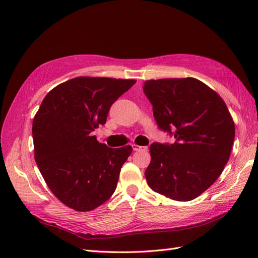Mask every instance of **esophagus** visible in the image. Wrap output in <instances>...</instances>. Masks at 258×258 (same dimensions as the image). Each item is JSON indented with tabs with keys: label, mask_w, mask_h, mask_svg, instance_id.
<instances>
[{
	"label": "esophagus",
	"mask_w": 258,
	"mask_h": 258,
	"mask_svg": "<svg viewBox=\"0 0 258 258\" xmlns=\"http://www.w3.org/2000/svg\"><path fill=\"white\" fill-rule=\"evenodd\" d=\"M131 146L134 151H147V146H140L138 144H132Z\"/></svg>",
	"instance_id": "esophagus-1"
}]
</instances>
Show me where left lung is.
<instances>
[{
	"instance_id": "left-lung-1",
	"label": "left lung",
	"mask_w": 258,
	"mask_h": 258,
	"mask_svg": "<svg viewBox=\"0 0 258 258\" xmlns=\"http://www.w3.org/2000/svg\"><path fill=\"white\" fill-rule=\"evenodd\" d=\"M143 91L159 129L175 139L172 144L151 145L148 186L176 201L197 198L229 159L235 123L227 106L213 89L192 77L146 81Z\"/></svg>"
}]
</instances>
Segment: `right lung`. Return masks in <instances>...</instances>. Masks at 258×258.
I'll list each match as a JSON object with an SVG mask.
<instances>
[{"label":"right lung","instance_id":"right-lung-1","mask_svg":"<svg viewBox=\"0 0 258 258\" xmlns=\"http://www.w3.org/2000/svg\"><path fill=\"white\" fill-rule=\"evenodd\" d=\"M135 84L75 77L44 98L32 124L34 158L49 189L67 207L88 212L114 194L132 147L111 148L91 132L106 122L112 104Z\"/></svg>","mask_w":258,"mask_h":258}]
</instances>
